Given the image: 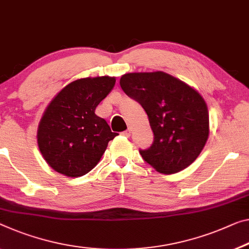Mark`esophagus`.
Masks as SVG:
<instances>
[{
	"mask_svg": "<svg viewBox=\"0 0 249 249\" xmlns=\"http://www.w3.org/2000/svg\"><path fill=\"white\" fill-rule=\"evenodd\" d=\"M121 135L124 136V137H130V135H131V130H130V129L124 130V132H121Z\"/></svg>",
	"mask_w": 249,
	"mask_h": 249,
	"instance_id": "obj_1",
	"label": "esophagus"
}]
</instances>
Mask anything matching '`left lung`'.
<instances>
[{
    "instance_id": "1",
    "label": "left lung",
    "mask_w": 249,
    "mask_h": 249,
    "mask_svg": "<svg viewBox=\"0 0 249 249\" xmlns=\"http://www.w3.org/2000/svg\"><path fill=\"white\" fill-rule=\"evenodd\" d=\"M128 97L142 106L155 135L142 158L160 174H175L190 166L209 136L207 105L187 83L162 71L135 72L121 76Z\"/></svg>"
}]
</instances>
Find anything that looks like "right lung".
<instances>
[{"label": "right lung", "instance_id": "obj_1", "mask_svg": "<svg viewBox=\"0 0 249 249\" xmlns=\"http://www.w3.org/2000/svg\"><path fill=\"white\" fill-rule=\"evenodd\" d=\"M116 83L114 76L83 78L69 83L52 99L37 128V146L56 173L81 177L100 161L118 133L94 113Z\"/></svg>", "mask_w": 249, "mask_h": 249}]
</instances>
